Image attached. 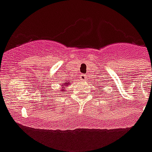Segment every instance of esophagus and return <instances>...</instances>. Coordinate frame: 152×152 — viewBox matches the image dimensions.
Returning <instances> with one entry per match:
<instances>
[{"label":"esophagus","mask_w":152,"mask_h":152,"mask_svg":"<svg viewBox=\"0 0 152 152\" xmlns=\"http://www.w3.org/2000/svg\"><path fill=\"white\" fill-rule=\"evenodd\" d=\"M81 79L86 80V79H87V75H81Z\"/></svg>","instance_id":"1"}]
</instances>
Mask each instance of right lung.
Returning <instances> with one entry per match:
<instances>
[{
    "label": "right lung",
    "mask_w": 152,
    "mask_h": 152,
    "mask_svg": "<svg viewBox=\"0 0 152 152\" xmlns=\"http://www.w3.org/2000/svg\"><path fill=\"white\" fill-rule=\"evenodd\" d=\"M69 83H69V82H67V83H64V84H65V85H64V86H67V85H68V84H69ZM61 86H63V85H61Z\"/></svg>",
    "instance_id": "1"
}]
</instances>
